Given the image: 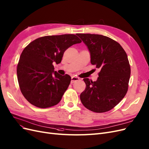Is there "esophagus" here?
Segmentation results:
<instances>
[{
	"label": "esophagus",
	"mask_w": 149,
	"mask_h": 149,
	"mask_svg": "<svg viewBox=\"0 0 149 149\" xmlns=\"http://www.w3.org/2000/svg\"><path fill=\"white\" fill-rule=\"evenodd\" d=\"M79 79V78H78V77H75V76H72L71 77V83L73 84L74 83V82L78 81Z\"/></svg>",
	"instance_id": "34e87169"
}]
</instances>
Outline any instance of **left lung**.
<instances>
[{
  "mask_svg": "<svg viewBox=\"0 0 149 149\" xmlns=\"http://www.w3.org/2000/svg\"><path fill=\"white\" fill-rule=\"evenodd\" d=\"M88 47L91 63L100 68L98 79L84 78L86 87L80 95L82 104L96 113L110 110L124 98L131 68L127 56L119 43L105 36L77 34Z\"/></svg>",
  "mask_w": 149,
  "mask_h": 149,
  "instance_id": "8db88e82",
  "label": "left lung"
}]
</instances>
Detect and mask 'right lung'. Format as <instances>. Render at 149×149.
<instances>
[{"instance_id": "add662e5", "label": "right lung", "mask_w": 149, "mask_h": 149, "mask_svg": "<svg viewBox=\"0 0 149 149\" xmlns=\"http://www.w3.org/2000/svg\"><path fill=\"white\" fill-rule=\"evenodd\" d=\"M81 42L74 34L47 36L35 39L24 49L17 72L20 90L30 104L45 109L59 103L71 77L59 74L53 63H60L65 51Z\"/></svg>"}]
</instances>
